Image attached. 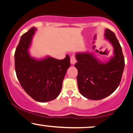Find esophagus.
Returning <instances> with one entry per match:
<instances>
[{
	"instance_id": "34e87169",
	"label": "esophagus",
	"mask_w": 133,
	"mask_h": 133,
	"mask_svg": "<svg viewBox=\"0 0 133 133\" xmlns=\"http://www.w3.org/2000/svg\"><path fill=\"white\" fill-rule=\"evenodd\" d=\"M70 62H71V65H75V63L76 62V60L75 58V57H71V58H70Z\"/></svg>"
}]
</instances>
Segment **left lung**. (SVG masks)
<instances>
[{"instance_id": "1", "label": "left lung", "mask_w": 133, "mask_h": 133, "mask_svg": "<svg viewBox=\"0 0 133 133\" xmlns=\"http://www.w3.org/2000/svg\"><path fill=\"white\" fill-rule=\"evenodd\" d=\"M105 37L114 47V57L102 62L92 53L76 54L78 89L83 96L91 100H101L117 89L124 68V58L119 42L114 32L105 30ZM96 52L99 50H95ZM99 53L101 52H99Z\"/></svg>"}]
</instances>
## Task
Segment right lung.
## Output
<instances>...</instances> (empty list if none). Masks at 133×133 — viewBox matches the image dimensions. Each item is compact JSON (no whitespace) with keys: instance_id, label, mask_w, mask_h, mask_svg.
Wrapping results in <instances>:
<instances>
[{"instance_id":"1","label":"right lung","mask_w":133,"mask_h":133,"mask_svg":"<svg viewBox=\"0 0 133 133\" xmlns=\"http://www.w3.org/2000/svg\"><path fill=\"white\" fill-rule=\"evenodd\" d=\"M36 28L32 27L21 36L15 52V67L18 79L24 91L39 102L56 99L70 66V57L63 60L47 56L41 60L31 57L29 49Z\"/></svg>"}]
</instances>
